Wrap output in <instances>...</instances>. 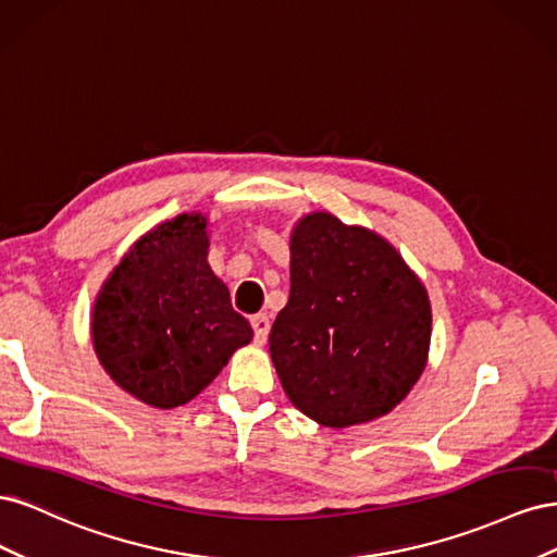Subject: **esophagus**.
<instances>
[{
	"label": "esophagus",
	"mask_w": 557,
	"mask_h": 557,
	"mask_svg": "<svg viewBox=\"0 0 557 557\" xmlns=\"http://www.w3.org/2000/svg\"><path fill=\"white\" fill-rule=\"evenodd\" d=\"M250 325H252V332H256V342L264 344L267 336H269V327H272V323H269V315L267 313H256L250 318Z\"/></svg>",
	"instance_id": "esophagus-1"
}]
</instances>
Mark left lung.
I'll return each instance as SVG.
<instances>
[{"label":"left lung","mask_w":557,"mask_h":557,"mask_svg":"<svg viewBox=\"0 0 557 557\" xmlns=\"http://www.w3.org/2000/svg\"><path fill=\"white\" fill-rule=\"evenodd\" d=\"M432 307L423 281L374 230L327 211L290 234V297L269 332L285 395L325 428L372 423L428 367Z\"/></svg>","instance_id":"obj_1"}]
</instances>
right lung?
Here are the masks:
<instances>
[{
  "label": "right lung",
  "instance_id": "add662e5",
  "mask_svg": "<svg viewBox=\"0 0 557 557\" xmlns=\"http://www.w3.org/2000/svg\"><path fill=\"white\" fill-rule=\"evenodd\" d=\"M207 258L209 218L181 213L134 242L95 297L99 364L156 409L195 399L252 339Z\"/></svg>",
  "mask_w": 557,
  "mask_h": 557
}]
</instances>
